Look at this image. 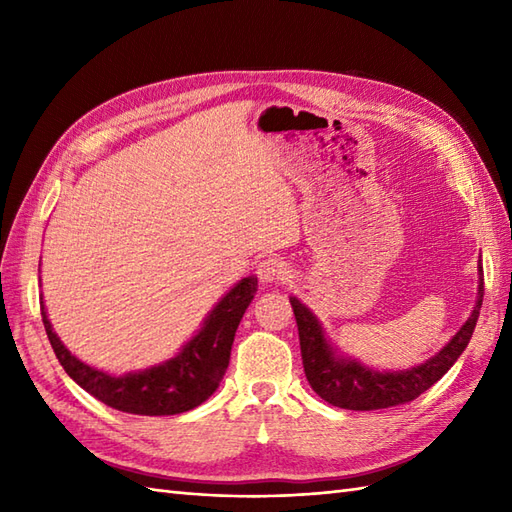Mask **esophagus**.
<instances>
[{
    "label": "esophagus",
    "mask_w": 512,
    "mask_h": 512,
    "mask_svg": "<svg viewBox=\"0 0 512 512\" xmlns=\"http://www.w3.org/2000/svg\"><path fill=\"white\" fill-rule=\"evenodd\" d=\"M290 275V268L286 262H281L279 257H268L257 266V277L264 281V284H273V281H284Z\"/></svg>",
    "instance_id": "esophagus-1"
}]
</instances>
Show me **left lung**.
I'll list each match as a JSON object with an SVG mask.
<instances>
[{
	"label": "left lung",
	"mask_w": 512,
	"mask_h": 512,
	"mask_svg": "<svg viewBox=\"0 0 512 512\" xmlns=\"http://www.w3.org/2000/svg\"><path fill=\"white\" fill-rule=\"evenodd\" d=\"M477 275L480 279H477V299L471 317L436 356L416 367L398 369V372H380V369L363 365L358 358L341 354L339 347L328 341L321 321L314 317L306 303L290 297L299 328L303 372L310 387L330 405L352 411L387 409L418 398L422 391H427L449 372L471 341L484 299L482 264H477Z\"/></svg>",
	"instance_id": "1"
}]
</instances>
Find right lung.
<instances>
[{
  "mask_svg": "<svg viewBox=\"0 0 512 512\" xmlns=\"http://www.w3.org/2000/svg\"><path fill=\"white\" fill-rule=\"evenodd\" d=\"M257 277L250 275L226 292L204 319L198 334L182 345L169 361L154 367L127 372L123 376L107 374L76 358L52 330L46 306L41 301L43 328L54 354L65 372L96 400L107 407L136 413V416H176L195 409L220 387L231 361V347L250 301L255 299Z\"/></svg>",
  "mask_w": 512,
  "mask_h": 512,
  "instance_id": "add662e5",
  "label": "right lung"
}]
</instances>
